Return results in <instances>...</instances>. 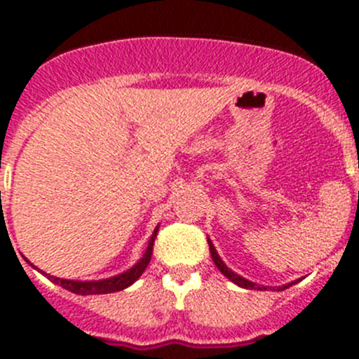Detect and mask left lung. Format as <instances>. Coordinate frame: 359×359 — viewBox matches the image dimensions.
<instances>
[{"mask_svg": "<svg viewBox=\"0 0 359 359\" xmlns=\"http://www.w3.org/2000/svg\"><path fill=\"white\" fill-rule=\"evenodd\" d=\"M208 246H210V255H212V261H214V264L217 266L219 271H221V273H223L226 278H230L233 284H237V286H241V287H246V290H266V286H259V284H255V282L246 280V278H243L241 275L233 273V271H231V269L228 268V266L224 264L223 261H221V257L217 255V250L214 248V244H212L210 239H208ZM293 284H297V280L291 282V284H286V286H280V287H278V291L286 290V287L293 286Z\"/></svg>", "mask_w": 359, "mask_h": 359, "instance_id": "left-lung-1", "label": "left lung"}]
</instances>
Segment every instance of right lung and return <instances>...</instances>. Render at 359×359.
<instances>
[{"mask_svg": "<svg viewBox=\"0 0 359 359\" xmlns=\"http://www.w3.org/2000/svg\"><path fill=\"white\" fill-rule=\"evenodd\" d=\"M156 233H158V226L154 228L152 231L151 239H149V246L145 250L144 257H142L140 261L136 262L131 269L128 271H123V273L116 275V277H109V278H104V280H68V278H59V277H53V275L41 273L44 277H48L53 284L57 286L65 287V290L72 291L75 294H106V293H115V291H122L126 287H129L133 282H136L138 278L142 277V273L145 271V268L149 266L151 262V257H152V244H154V239H156ZM36 268V266H34Z\"/></svg>", "mask_w": 359, "mask_h": 359, "instance_id": "add662e5", "label": "right lung"}]
</instances>
